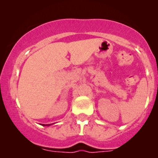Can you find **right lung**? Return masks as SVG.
I'll return each mask as SVG.
<instances>
[{
    "instance_id": "1",
    "label": "right lung",
    "mask_w": 158,
    "mask_h": 158,
    "mask_svg": "<svg viewBox=\"0 0 158 158\" xmlns=\"http://www.w3.org/2000/svg\"><path fill=\"white\" fill-rule=\"evenodd\" d=\"M50 125H52V124H42V126H50Z\"/></svg>"
}]
</instances>
